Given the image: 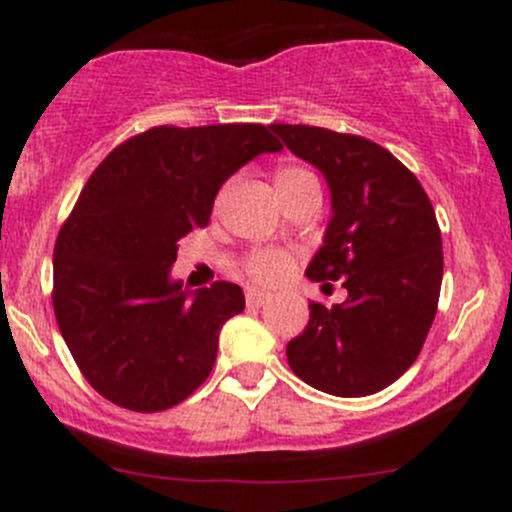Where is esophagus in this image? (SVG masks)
Masks as SVG:
<instances>
[{
    "label": "esophagus",
    "instance_id": "1",
    "mask_svg": "<svg viewBox=\"0 0 512 512\" xmlns=\"http://www.w3.org/2000/svg\"><path fill=\"white\" fill-rule=\"evenodd\" d=\"M270 299H272L270 292H262V289H255V287L245 289L247 307H265V304L270 302Z\"/></svg>",
    "mask_w": 512,
    "mask_h": 512
}]
</instances>
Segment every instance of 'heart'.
Masks as SVG:
<instances>
[{"label": "heart", "instance_id": "obj_1", "mask_svg": "<svg viewBox=\"0 0 512 512\" xmlns=\"http://www.w3.org/2000/svg\"><path fill=\"white\" fill-rule=\"evenodd\" d=\"M275 188L280 193V198L285 200L289 195L299 193L304 188H319L317 178H314L312 170L302 168V165H280L275 170ZM223 203V193L218 195V205ZM294 267V255L285 247H252L250 252L242 260V270H245L247 277H252L255 282H262V285H275V282L285 280V277L292 272Z\"/></svg>", "mask_w": 512, "mask_h": 512}]
</instances>
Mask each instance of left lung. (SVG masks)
I'll use <instances>...</instances> for the list:
<instances>
[{
    "label": "left lung",
    "instance_id": "left-lung-1",
    "mask_svg": "<svg viewBox=\"0 0 512 512\" xmlns=\"http://www.w3.org/2000/svg\"><path fill=\"white\" fill-rule=\"evenodd\" d=\"M272 131L332 190L334 215L307 277L349 294L332 307L309 304L287 361L324 394H376L414 364L436 317L443 250L433 205L416 175L369 138L302 123Z\"/></svg>",
    "mask_w": 512,
    "mask_h": 512
}]
</instances>
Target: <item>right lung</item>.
Instances as JSON below:
<instances>
[{
    "label": "right lung",
    "mask_w": 512,
    "mask_h": 512,
    "mask_svg": "<svg viewBox=\"0 0 512 512\" xmlns=\"http://www.w3.org/2000/svg\"><path fill=\"white\" fill-rule=\"evenodd\" d=\"M260 123L156 126L113 148L54 245L56 324L84 379L121 409L156 414L210 376L220 329L245 309L232 282L193 297L170 280L178 240L205 227L220 185L280 151Z\"/></svg>",
    "instance_id": "obj_1"
}]
</instances>
